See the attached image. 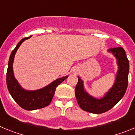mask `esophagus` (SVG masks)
Returning <instances> with one entry per match:
<instances>
[{
  "label": "esophagus",
  "mask_w": 135,
  "mask_h": 135,
  "mask_svg": "<svg viewBox=\"0 0 135 135\" xmlns=\"http://www.w3.org/2000/svg\"><path fill=\"white\" fill-rule=\"evenodd\" d=\"M80 71V69L78 68V67H75L72 70V72H73V74H78V73H79Z\"/></svg>",
  "instance_id": "esophagus-1"
}]
</instances>
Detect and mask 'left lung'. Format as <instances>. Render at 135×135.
I'll return each mask as SVG.
<instances>
[{
    "label": "left lung",
    "instance_id": "left-lung-1",
    "mask_svg": "<svg viewBox=\"0 0 135 135\" xmlns=\"http://www.w3.org/2000/svg\"><path fill=\"white\" fill-rule=\"evenodd\" d=\"M108 51L115 57L118 71L114 84L103 97L97 99L90 95L84 89L83 80L78 76V81L75 89L77 102L81 109L93 114H102L112 109L123 97L128 86L129 61L126 52L122 47L110 49Z\"/></svg>",
    "mask_w": 135,
    "mask_h": 135
}]
</instances>
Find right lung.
<instances>
[{
	"instance_id": "right-lung-1",
	"label": "right lung",
	"mask_w": 135,
	"mask_h": 135,
	"mask_svg": "<svg viewBox=\"0 0 135 135\" xmlns=\"http://www.w3.org/2000/svg\"><path fill=\"white\" fill-rule=\"evenodd\" d=\"M31 36L24 38L19 42L16 47L11 53L8 68L7 71V86L15 101L26 110H35L48 106L51 103L54 96L57 86L64 80L68 78V75L57 78L46 86L34 90H26L21 86L15 78L13 73V61L15 53L23 41L29 39Z\"/></svg>"
}]
</instances>
